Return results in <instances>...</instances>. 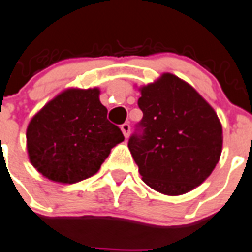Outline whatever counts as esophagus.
Masks as SVG:
<instances>
[{
    "instance_id": "1",
    "label": "esophagus",
    "mask_w": 252,
    "mask_h": 252,
    "mask_svg": "<svg viewBox=\"0 0 252 252\" xmlns=\"http://www.w3.org/2000/svg\"><path fill=\"white\" fill-rule=\"evenodd\" d=\"M120 129H122L123 134H124V137H126V138H128V137H129V134H130V126H129V124H128V123H124V124H123V126H120Z\"/></svg>"
}]
</instances>
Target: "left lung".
<instances>
[{"instance_id": "8db88e82", "label": "left lung", "mask_w": 252, "mask_h": 252, "mask_svg": "<svg viewBox=\"0 0 252 252\" xmlns=\"http://www.w3.org/2000/svg\"><path fill=\"white\" fill-rule=\"evenodd\" d=\"M141 134L128 147L139 174L168 196L187 193L208 178L220 158L223 129L214 109L191 84L164 73L139 87Z\"/></svg>"}]
</instances>
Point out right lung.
Here are the masks:
<instances>
[{
  "instance_id": "add662e5",
  "label": "right lung",
  "mask_w": 252,
  "mask_h": 252,
  "mask_svg": "<svg viewBox=\"0 0 252 252\" xmlns=\"http://www.w3.org/2000/svg\"><path fill=\"white\" fill-rule=\"evenodd\" d=\"M124 141L107 120L98 88H67L48 101L27 128L29 161L50 181L73 185L96 174Z\"/></svg>"
}]
</instances>
